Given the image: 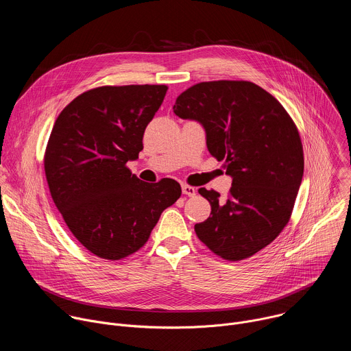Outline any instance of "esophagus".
<instances>
[{"label":"esophagus","mask_w":351,"mask_h":351,"mask_svg":"<svg viewBox=\"0 0 351 351\" xmlns=\"http://www.w3.org/2000/svg\"><path fill=\"white\" fill-rule=\"evenodd\" d=\"M182 191L184 195H189V197H193L197 193V190L190 184H182Z\"/></svg>","instance_id":"obj_1"}]
</instances>
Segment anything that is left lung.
Here are the masks:
<instances>
[{"label":"left lung","instance_id":"obj_1","mask_svg":"<svg viewBox=\"0 0 351 351\" xmlns=\"http://www.w3.org/2000/svg\"><path fill=\"white\" fill-rule=\"evenodd\" d=\"M173 112L204 126L210 154L233 179L226 199L198 189L211 215L194 225L197 237L228 261L254 256L287 225L302 184L295 123L272 94L247 80L197 83L176 98Z\"/></svg>","mask_w":351,"mask_h":351}]
</instances>
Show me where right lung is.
<instances>
[{
	"label": "right lung",
	"mask_w": 351,
	"mask_h": 351,
	"mask_svg": "<svg viewBox=\"0 0 351 351\" xmlns=\"http://www.w3.org/2000/svg\"><path fill=\"white\" fill-rule=\"evenodd\" d=\"M168 86H101L58 115L44 171L49 193L72 234L94 256L122 260L148 240L162 211L182 194L169 178L145 183L126 162L138 158L143 134Z\"/></svg>",
	"instance_id": "obj_1"
}]
</instances>
